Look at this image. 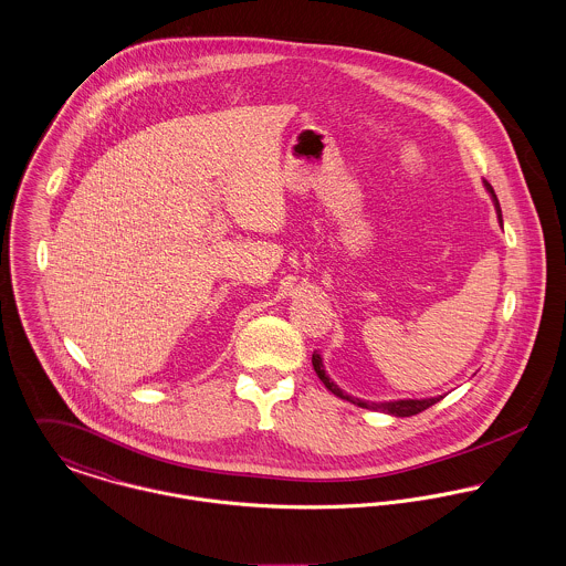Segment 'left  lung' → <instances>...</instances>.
<instances>
[{
	"instance_id": "1",
	"label": "left lung",
	"mask_w": 566,
	"mask_h": 566,
	"mask_svg": "<svg viewBox=\"0 0 566 566\" xmlns=\"http://www.w3.org/2000/svg\"><path fill=\"white\" fill-rule=\"evenodd\" d=\"M484 187H486V191L491 193V198H493V205H495V211H497V219H500V223H502V209H500V202H497V196H495V191H493V187L484 180ZM312 366H314V370H316V375H318V379L325 384V388L332 391V394H336L338 398H343V400H348V402H353V405H357V407H364V409H373V411H384V413H390V416H396V418H409V416H416V413H420V411H424V409H429L431 405H436L439 402L443 396H433V398H402V400H390V402H370V400H361V398H355V396H348L347 391L340 390L327 375H325V366H323V359H321V355L314 350L312 353Z\"/></svg>"
}]
</instances>
